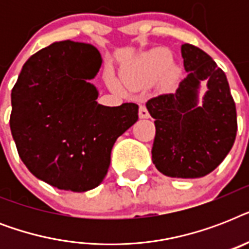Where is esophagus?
I'll return each mask as SVG.
<instances>
[{"mask_svg": "<svg viewBox=\"0 0 249 249\" xmlns=\"http://www.w3.org/2000/svg\"><path fill=\"white\" fill-rule=\"evenodd\" d=\"M138 115H140L141 119H147L150 116V113H148L147 108H146V106L141 105L140 106V111H138Z\"/></svg>", "mask_w": 249, "mask_h": 249, "instance_id": "34e87169", "label": "esophagus"}]
</instances>
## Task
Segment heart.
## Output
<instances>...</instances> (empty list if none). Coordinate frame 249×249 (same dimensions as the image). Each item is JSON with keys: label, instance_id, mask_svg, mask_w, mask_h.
Wrapping results in <instances>:
<instances>
[{"label": "heart", "instance_id": "obj_1", "mask_svg": "<svg viewBox=\"0 0 249 249\" xmlns=\"http://www.w3.org/2000/svg\"><path fill=\"white\" fill-rule=\"evenodd\" d=\"M170 62H172V55L166 49H156L144 56L143 60L141 62L140 71L124 75V83L130 88H137L141 84H143L146 79L155 77L165 71L169 67ZM108 84L113 89H119V84L112 76L108 77Z\"/></svg>", "mask_w": 249, "mask_h": 249}]
</instances>
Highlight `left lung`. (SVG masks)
Masks as SVG:
<instances>
[{
    "instance_id": "obj_1",
    "label": "left lung",
    "mask_w": 249,
    "mask_h": 249,
    "mask_svg": "<svg viewBox=\"0 0 249 249\" xmlns=\"http://www.w3.org/2000/svg\"><path fill=\"white\" fill-rule=\"evenodd\" d=\"M186 79L176 93L148 99L155 119L152 161L168 177H204L222 163L231 150L238 130L235 102L225 72L201 49L181 46ZM209 80L203 106H197V88Z\"/></svg>"
}]
</instances>
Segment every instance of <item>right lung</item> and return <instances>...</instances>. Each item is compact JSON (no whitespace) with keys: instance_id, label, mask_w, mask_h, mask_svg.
Returning <instances> with one entry per match:
<instances>
[{"instance_id":"1","label":"right lung","mask_w":249,"mask_h":249,"mask_svg":"<svg viewBox=\"0 0 249 249\" xmlns=\"http://www.w3.org/2000/svg\"><path fill=\"white\" fill-rule=\"evenodd\" d=\"M101 63L93 45L55 42L25 62L11 90L18 154L33 176L56 189L97 187L108 172L113 143L138 120L136 103H97L88 80Z\"/></svg>"}]
</instances>
